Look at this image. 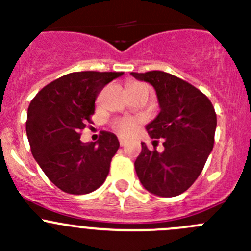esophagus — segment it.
<instances>
[{
	"mask_svg": "<svg viewBox=\"0 0 251 251\" xmlns=\"http://www.w3.org/2000/svg\"><path fill=\"white\" fill-rule=\"evenodd\" d=\"M119 143H120L121 147H124L126 144V140H125V138H123V137H119Z\"/></svg>",
	"mask_w": 251,
	"mask_h": 251,
	"instance_id": "34e87169",
	"label": "esophagus"
}]
</instances>
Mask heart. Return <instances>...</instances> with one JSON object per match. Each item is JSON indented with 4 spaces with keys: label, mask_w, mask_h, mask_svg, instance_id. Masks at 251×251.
<instances>
[{
    "label": "heart",
    "mask_w": 251,
    "mask_h": 251,
    "mask_svg": "<svg viewBox=\"0 0 251 251\" xmlns=\"http://www.w3.org/2000/svg\"><path fill=\"white\" fill-rule=\"evenodd\" d=\"M138 85H142V83L131 82L130 85H128V88L135 87V86ZM137 124L138 120L136 118H127V116H125V118H119L116 119V120H114L113 123H111V127H113V130L115 131L116 133H119V135L130 136L132 135L133 131L136 130Z\"/></svg>",
    "instance_id": "heart-1"
}]
</instances>
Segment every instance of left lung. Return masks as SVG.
I'll return each instance as SVG.
<instances>
[{"label": "left lung", "mask_w": 251, "mask_h": 251, "mask_svg": "<svg viewBox=\"0 0 251 251\" xmlns=\"http://www.w3.org/2000/svg\"><path fill=\"white\" fill-rule=\"evenodd\" d=\"M131 74L155 88L160 113L146 128L153 140L161 138L165 148L158 153L142 143L136 173L151 193L179 196L196 182L212 151L216 113L201 90L175 75L160 70Z\"/></svg>", "instance_id": "left-lung-1"}]
</instances>
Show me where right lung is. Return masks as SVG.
<instances>
[{
	"instance_id": "obj_1",
	"label": "right lung",
	"mask_w": 251,
	"mask_h": 251,
	"mask_svg": "<svg viewBox=\"0 0 251 251\" xmlns=\"http://www.w3.org/2000/svg\"><path fill=\"white\" fill-rule=\"evenodd\" d=\"M123 72H76L52 81L27 108L26 135L35 160L53 184L69 194H87L104 183L119 149L111 132L82 143L81 131L92 123L95 100Z\"/></svg>"
}]
</instances>
